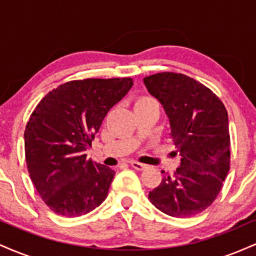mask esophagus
I'll use <instances>...</instances> for the list:
<instances>
[{"instance_id":"1","label":"esophagus","mask_w":256,"mask_h":256,"mask_svg":"<svg viewBox=\"0 0 256 256\" xmlns=\"http://www.w3.org/2000/svg\"><path fill=\"white\" fill-rule=\"evenodd\" d=\"M130 165L134 167V168H136V170H138V171H143V170H146V165H144V164H140V162H137V161H131L130 162Z\"/></svg>"}]
</instances>
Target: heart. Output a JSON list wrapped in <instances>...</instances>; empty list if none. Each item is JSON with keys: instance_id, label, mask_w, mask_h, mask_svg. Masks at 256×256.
Segmentation results:
<instances>
[{"instance_id": "b5f03b06", "label": "heart", "mask_w": 256, "mask_h": 256, "mask_svg": "<svg viewBox=\"0 0 256 256\" xmlns=\"http://www.w3.org/2000/svg\"><path fill=\"white\" fill-rule=\"evenodd\" d=\"M149 101H152V98H140L136 101V104H146V102H149Z\"/></svg>"}]
</instances>
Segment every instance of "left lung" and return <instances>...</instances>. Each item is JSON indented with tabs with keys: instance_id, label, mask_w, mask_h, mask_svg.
I'll list each match as a JSON object with an SVG mask.
<instances>
[{
	"instance_id": "obj_1",
	"label": "left lung",
	"mask_w": 256,
	"mask_h": 256,
	"mask_svg": "<svg viewBox=\"0 0 256 256\" xmlns=\"http://www.w3.org/2000/svg\"><path fill=\"white\" fill-rule=\"evenodd\" d=\"M143 82L164 107L180 158L174 174L165 176L149 200L167 216H196L212 204L230 170L228 112L216 94L188 76L162 72Z\"/></svg>"
}]
</instances>
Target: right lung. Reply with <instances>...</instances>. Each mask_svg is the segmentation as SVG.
Masks as SVG:
<instances>
[{
  "mask_svg": "<svg viewBox=\"0 0 256 256\" xmlns=\"http://www.w3.org/2000/svg\"><path fill=\"white\" fill-rule=\"evenodd\" d=\"M132 85L130 78L68 82L46 94L31 114L24 134L28 170L56 214L84 216L107 198L116 172L84 152Z\"/></svg>",
  "mask_w": 256,
  "mask_h": 256,
  "instance_id": "add662e5",
  "label": "right lung"
}]
</instances>
